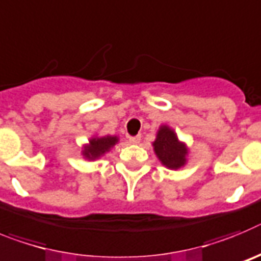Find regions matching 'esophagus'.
Instances as JSON below:
<instances>
[{
	"label": "esophagus",
	"mask_w": 261,
	"mask_h": 261,
	"mask_svg": "<svg viewBox=\"0 0 261 261\" xmlns=\"http://www.w3.org/2000/svg\"><path fill=\"white\" fill-rule=\"evenodd\" d=\"M131 144H139L140 143V135H135V137H128Z\"/></svg>",
	"instance_id": "34e87169"
}]
</instances>
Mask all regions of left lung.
<instances>
[{"label":"left lung","mask_w":261,"mask_h":261,"mask_svg":"<svg viewBox=\"0 0 261 261\" xmlns=\"http://www.w3.org/2000/svg\"><path fill=\"white\" fill-rule=\"evenodd\" d=\"M152 147L156 158L165 168L176 171L187 165L190 153L189 147L178 139L176 131L168 124H162L158 128Z\"/></svg>","instance_id":"8db88e82"}]
</instances>
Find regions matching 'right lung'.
I'll list each match as a JSON object with an SVG mask.
<instances>
[{
    "label": "right lung",
    "instance_id": "add662e5",
    "mask_svg": "<svg viewBox=\"0 0 261 261\" xmlns=\"http://www.w3.org/2000/svg\"><path fill=\"white\" fill-rule=\"evenodd\" d=\"M118 142H119L118 135H105V137L93 135L89 138L88 143L83 144V147H81V156L85 160L94 162L97 159L102 158L105 153H108Z\"/></svg>",
    "mask_w": 261,
    "mask_h": 261
}]
</instances>
